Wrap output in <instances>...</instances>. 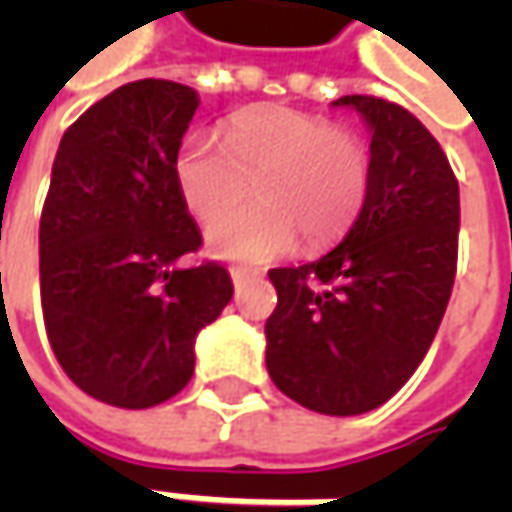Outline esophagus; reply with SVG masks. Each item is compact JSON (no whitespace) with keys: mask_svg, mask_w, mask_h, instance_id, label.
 <instances>
[{"mask_svg":"<svg viewBox=\"0 0 512 512\" xmlns=\"http://www.w3.org/2000/svg\"><path fill=\"white\" fill-rule=\"evenodd\" d=\"M230 279H233V285L242 287L247 279H250V273H247V270H239V267H233V270H230Z\"/></svg>","mask_w":512,"mask_h":512,"instance_id":"34e87169","label":"esophagus"}]
</instances>
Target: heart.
Segmentation results:
<instances>
[{"mask_svg":"<svg viewBox=\"0 0 512 512\" xmlns=\"http://www.w3.org/2000/svg\"><path fill=\"white\" fill-rule=\"evenodd\" d=\"M173 179L196 219L217 216L207 225V250L256 265L287 253L299 236L310 250L339 242L362 216L373 156L356 130L307 110L265 105L233 113L222 142L205 133L185 136L173 156ZM250 181L257 199L228 211Z\"/></svg>","mask_w":512,"mask_h":512,"instance_id":"1","label":"heart"}]
</instances>
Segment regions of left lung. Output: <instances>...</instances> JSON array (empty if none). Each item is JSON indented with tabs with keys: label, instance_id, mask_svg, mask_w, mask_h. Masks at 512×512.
<instances>
[{
	"label": "left lung",
	"instance_id": "left-lung-1",
	"mask_svg": "<svg viewBox=\"0 0 512 512\" xmlns=\"http://www.w3.org/2000/svg\"><path fill=\"white\" fill-rule=\"evenodd\" d=\"M370 128L373 182L339 245L302 267H276L265 325L273 384L307 410H376L430 350L459 256V182L422 122L376 96H342Z\"/></svg>",
	"mask_w": 512,
	"mask_h": 512
}]
</instances>
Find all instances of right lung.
I'll return each mask as SVG.
<instances>
[{"instance_id": "1", "label": "right lung", "mask_w": 512, "mask_h": 512, "mask_svg": "<svg viewBox=\"0 0 512 512\" xmlns=\"http://www.w3.org/2000/svg\"><path fill=\"white\" fill-rule=\"evenodd\" d=\"M199 93L122 85L62 136L42 222L39 287L50 347L99 402L142 410L193 376L199 330L233 299L225 267H179L202 245L173 179Z\"/></svg>"}]
</instances>
